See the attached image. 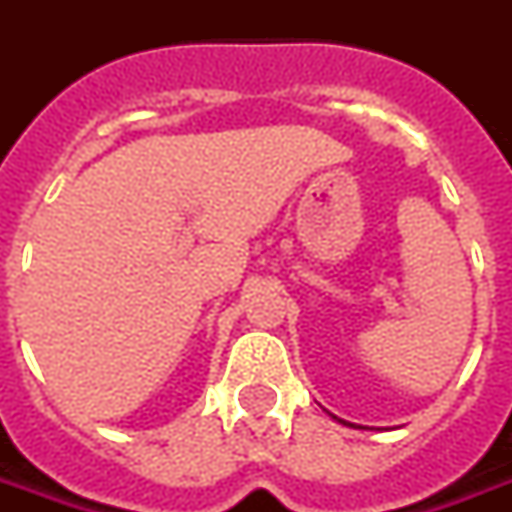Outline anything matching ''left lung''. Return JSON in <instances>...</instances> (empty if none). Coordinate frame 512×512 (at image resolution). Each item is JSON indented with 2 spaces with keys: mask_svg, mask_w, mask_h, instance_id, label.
I'll return each mask as SVG.
<instances>
[{
  "mask_svg": "<svg viewBox=\"0 0 512 512\" xmlns=\"http://www.w3.org/2000/svg\"><path fill=\"white\" fill-rule=\"evenodd\" d=\"M334 419H337V417H334ZM340 422H343V419H340Z\"/></svg>",
  "mask_w": 512,
  "mask_h": 512,
  "instance_id": "left-lung-1",
  "label": "left lung"
}]
</instances>
